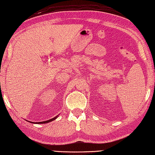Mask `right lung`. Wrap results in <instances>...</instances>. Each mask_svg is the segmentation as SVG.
<instances>
[{"label": "right lung", "mask_w": 155, "mask_h": 155, "mask_svg": "<svg viewBox=\"0 0 155 155\" xmlns=\"http://www.w3.org/2000/svg\"><path fill=\"white\" fill-rule=\"evenodd\" d=\"M58 115H57L56 117H54V118H52V119H50V120H48V121H42V122H30V121H29L30 123H38V124H43V123H49V122H51V121H54V120H55L56 119L57 117H58Z\"/></svg>", "instance_id": "1"}]
</instances>
